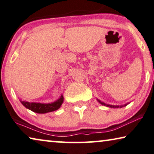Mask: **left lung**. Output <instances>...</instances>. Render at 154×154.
Returning a JSON list of instances; mask_svg holds the SVG:
<instances>
[{"mask_svg":"<svg viewBox=\"0 0 154 154\" xmlns=\"http://www.w3.org/2000/svg\"><path fill=\"white\" fill-rule=\"evenodd\" d=\"M97 100H98V99H97ZM98 101L101 104V105H105V106H107V107H112V108H122V107H125V106H127V104H129V103H127V104H125V105H120V106H118V105H107V104H105V103H103V102H101L100 100H98Z\"/></svg>","mask_w":154,"mask_h":154,"instance_id":"8db88e82","label":"left lung"}]
</instances>
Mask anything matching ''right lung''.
<instances>
[{"label": "right lung", "mask_w": 154, "mask_h": 154, "mask_svg": "<svg viewBox=\"0 0 154 154\" xmlns=\"http://www.w3.org/2000/svg\"><path fill=\"white\" fill-rule=\"evenodd\" d=\"M63 100V95H61L60 98H58L57 100L51 103L44 104L39 103H29V102L27 101H22L21 100H20V101L23 106H25L26 108L29 109L32 112L38 113H45L58 109L60 107V106L62 105Z\"/></svg>", "instance_id": "1"}]
</instances>
